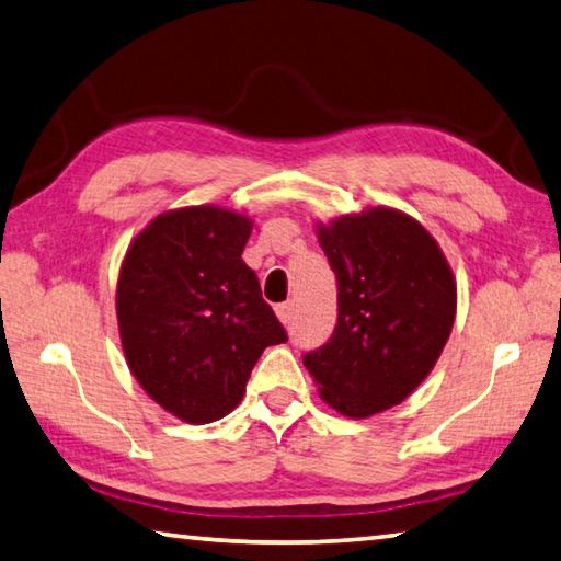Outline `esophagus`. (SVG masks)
I'll list each match as a JSON object with an SVG mask.
<instances>
[{"instance_id":"obj_1","label":"esophagus","mask_w":561,"mask_h":561,"mask_svg":"<svg viewBox=\"0 0 561 561\" xmlns=\"http://www.w3.org/2000/svg\"><path fill=\"white\" fill-rule=\"evenodd\" d=\"M274 311H277V319L287 325L289 321H291V311H294V307L291 304L287 301V304H277V307H274Z\"/></svg>"}]
</instances>
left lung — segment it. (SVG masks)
Segmentation results:
<instances>
[{
	"label": "left lung",
	"instance_id": "1",
	"mask_svg": "<svg viewBox=\"0 0 561 561\" xmlns=\"http://www.w3.org/2000/svg\"><path fill=\"white\" fill-rule=\"evenodd\" d=\"M339 279V321L304 365L321 400L365 420L407 400L439 360L456 319V279L430 230L397 208L316 226Z\"/></svg>",
	"mask_w": 561,
	"mask_h": 561
}]
</instances>
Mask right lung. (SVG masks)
Wrapping results in <instances>:
<instances>
[{
  "label": "right lung",
  "mask_w": 561,
  "mask_h": 561,
  "mask_svg": "<svg viewBox=\"0 0 561 561\" xmlns=\"http://www.w3.org/2000/svg\"><path fill=\"white\" fill-rule=\"evenodd\" d=\"M252 218L220 206L159 213L117 279L122 351L151 400L188 424L230 414L267 345L287 341L242 250Z\"/></svg>",
  "instance_id": "obj_1"
}]
</instances>
